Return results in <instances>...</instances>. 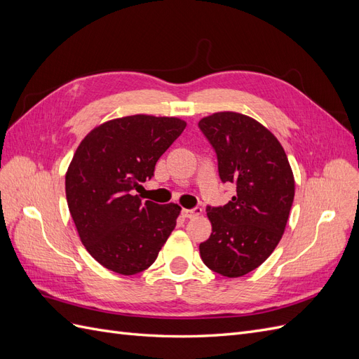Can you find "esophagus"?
Masks as SVG:
<instances>
[{
    "label": "esophagus",
    "mask_w": 359,
    "mask_h": 359,
    "mask_svg": "<svg viewBox=\"0 0 359 359\" xmlns=\"http://www.w3.org/2000/svg\"><path fill=\"white\" fill-rule=\"evenodd\" d=\"M202 212L201 206H194L191 210H182V215L187 217V219H193V217H198Z\"/></svg>",
    "instance_id": "34e87169"
}]
</instances>
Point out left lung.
Returning a JSON list of instances; mask_svg holds the SVG:
<instances>
[{
    "label": "left lung",
    "instance_id": "8db88e82",
    "mask_svg": "<svg viewBox=\"0 0 359 359\" xmlns=\"http://www.w3.org/2000/svg\"><path fill=\"white\" fill-rule=\"evenodd\" d=\"M217 156L222 182L236 193L223 206H206L212 233L201 243L203 264L235 278L262 265L281 240L295 196L283 147L253 118L217 112L199 121Z\"/></svg>",
    "mask_w": 359,
    "mask_h": 359
}]
</instances>
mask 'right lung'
<instances>
[{"label":"right lung","instance_id":"1","mask_svg":"<svg viewBox=\"0 0 359 359\" xmlns=\"http://www.w3.org/2000/svg\"><path fill=\"white\" fill-rule=\"evenodd\" d=\"M184 128L180 118L124 116L95 127L76 149L66 175L72 219L88 253L116 274L149 268L175 229L177 203H142L133 190L154 177Z\"/></svg>","mask_w":359,"mask_h":359}]
</instances>
